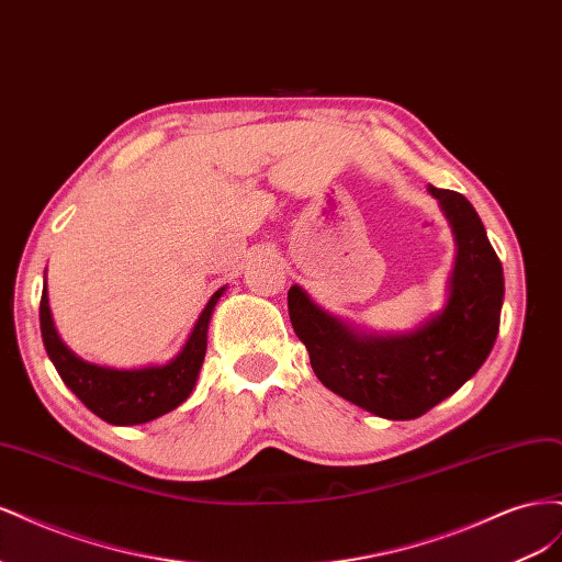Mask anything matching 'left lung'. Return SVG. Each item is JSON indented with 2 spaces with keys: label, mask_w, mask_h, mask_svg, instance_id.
Returning <instances> with one entry per match:
<instances>
[{
  "label": "left lung",
  "mask_w": 562,
  "mask_h": 562,
  "mask_svg": "<svg viewBox=\"0 0 562 562\" xmlns=\"http://www.w3.org/2000/svg\"><path fill=\"white\" fill-rule=\"evenodd\" d=\"M454 234L448 300L419 326L378 333L335 316L297 283L288 314L316 378L337 396L384 419H415L471 380L495 345L504 271L467 196L429 184Z\"/></svg>",
  "instance_id": "left-lung-1"
}]
</instances>
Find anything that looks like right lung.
<instances>
[{
  "label": "right lung",
  "mask_w": 562,
  "mask_h": 562,
  "mask_svg": "<svg viewBox=\"0 0 562 562\" xmlns=\"http://www.w3.org/2000/svg\"><path fill=\"white\" fill-rule=\"evenodd\" d=\"M227 285L211 295L209 304L199 314L190 337L184 339L182 349L171 361L143 368H110L79 359L63 342L56 330L54 316H50L48 288L44 281L40 304L44 347L50 363L56 366L60 380L93 415L105 419L108 424H114V427L145 424L176 411L180 403L190 398L199 380L203 356H206L211 316L217 300L223 297Z\"/></svg>",
  "instance_id": "add662e5"
}]
</instances>
